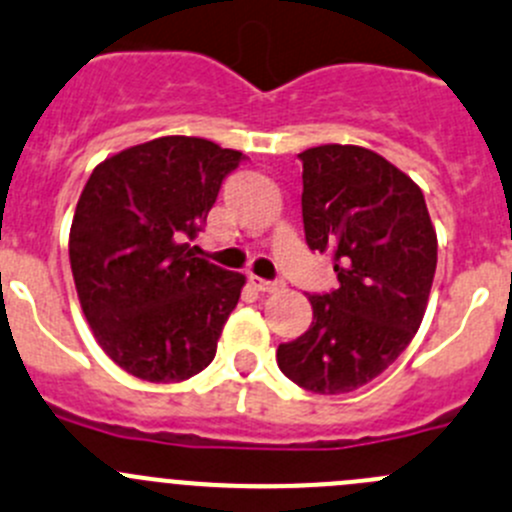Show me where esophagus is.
I'll return each mask as SVG.
<instances>
[{
  "label": "esophagus",
  "mask_w": 512,
  "mask_h": 512,
  "mask_svg": "<svg viewBox=\"0 0 512 512\" xmlns=\"http://www.w3.org/2000/svg\"><path fill=\"white\" fill-rule=\"evenodd\" d=\"M252 287L260 292H280L285 285H282V282H270V280H260V277H252Z\"/></svg>",
  "instance_id": "esophagus-1"
}]
</instances>
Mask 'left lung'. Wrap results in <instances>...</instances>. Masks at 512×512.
<instances>
[{
  "label": "left lung",
  "instance_id": "left-lung-1",
  "mask_svg": "<svg viewBox=\"0 0 512 512\" xmlns=\"http://www.w3.org/2000/svg\"><path fill=\"white\" fill-rule=\"evenodd\" d=\"M300 160L305 240L332 252L340 287L310 295L312 325L277 347V365L310 393H352L388 370L418 332L438 235L423 190L377 152L320 145Z\"/></svg>",
  "mask_w": 512,
  "mask_h": 512
}]
</instances>
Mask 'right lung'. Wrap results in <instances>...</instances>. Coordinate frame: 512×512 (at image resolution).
I'll return each instance as SVG.
<instances>
[{
	"label": "right lung",
	"instance_id": "obj_1",
	"mask_svg": "<svg viewBox=\"0 0 512 512\" xmlns=\"http://www.w3.org/2000/svg\"><path fill=\"white\" fill-rule=\"evenodd\" d=\"M242 152L202 137H157L94 167L69 230V262L99 347L147 382H180L212 362L245 275L190 242Z\"/></svg>",
	"mask_w": 512,
	"mask_h": 512
}]
</instances>
